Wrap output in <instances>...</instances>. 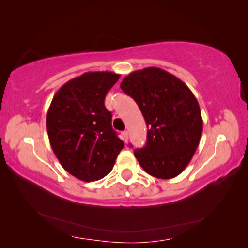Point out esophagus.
Listing matches in <instances>:
<instances>
[{"label":"esophagus","instance_id":"34e87169","mask_svg":"<svg viewBox=\"0 0 248 248\" xmlns=\"http://www.w3.org/2000/svg\"><path fill=\"white\" fill-rule=\"evenodd\" d=\"M128 132L127 131H124L123 132V140L125 142V143H127V142H128Z\"/></svg>","mask_w":248,"mask_h":248}]
</instances>
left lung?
I'll return each mask as SVG.
<instances>
[{"mask_svg": "<svg viewBox=\"0 0 248 248\" xmlns=\"http://www.w3.org/2000/svg\"><path fill=\"white\" fill-rule=\"evenodd\" d=\"M139 106L148 141L134 156L146 173L170 179L189 164L198 148L203 121L198 100L186 84L159 68L130 73L120 84Z\"/></svg>", "mask_w": 248, "mask_h": 248, "instance_id": "left-lung-1", "label": "left lung"}]
</instances>
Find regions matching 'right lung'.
Here are the masks:
<instances>
[{"label": "right lung", "instance_id": "1", "mask_svg": "<svg viewBox=\"0 0 248 248\" xmlns=\"http://www.w3.org/2000/svg\"><path fill=\"white\" fill-rule=\"evenodd\" d=\"M119 78L108 71L84 73L60 87L48 109L53 152L62 167L83 182L105 177L124 148L104 103Z\"/></svg>", "mask_w": 248, "mask_h": 248}]
</instances>
